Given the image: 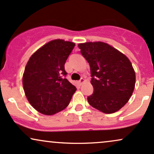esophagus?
<instances>
[{
	"mask_svg": "<svg viewBox=\"0 0 154 154\" xmlns=\"http://www.w3.org/2000/svg\"><path fill=\"white\" fill-rule=\"evenodd\" d=\"M85 82V79L84 78H81L80 79H79V80L78 81V84L79 85H81L82 84L83 82Z\"/></svg>",
	"mask_w": 154,
	"mask_h": 154,
	"instance_id": "esophagus-1",
	"label": "esophagus"
}]
</instances>
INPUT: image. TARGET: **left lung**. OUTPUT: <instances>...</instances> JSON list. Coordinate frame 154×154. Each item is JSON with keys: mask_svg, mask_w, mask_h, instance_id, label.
Instances as JSON below:
<instances>
[{"mask_svg": "<svg viewBox=\"0 0 154 154\" xmlns=\"http://www.w3.org/2000/svg\"><path fill=\"white\" fill-rule=\"evenodd\" d=\"M78 47L91 67L93 93L88 97V103L105 114L119 110L135 88V73L130 61L102 42L80 43Z\"/></svg>", "mask_w": 154, "mask_h": 154, "instance_id": "left-lung-1", "label": "left lung"}]
</instances>
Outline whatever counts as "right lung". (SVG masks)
I'll return each mask as SVG.
<instances>
[{"instance_id": "right-lung-1", "label": "right lung", "mask_w": 154, "mask_h": 154, "mask_svg": "<svg viewBox=\"0 0 154 154\" xmlns=\"http://www.w3.org/2000/svg\"><path fill=\"white\" fill-rule=\"evenodd\" d=\"M75 44L54 40L34 53L26 63L23 87L29 103L41 114L64 109L77 88L66 78L64 64Z\"/></svg>"}]
</instances>
